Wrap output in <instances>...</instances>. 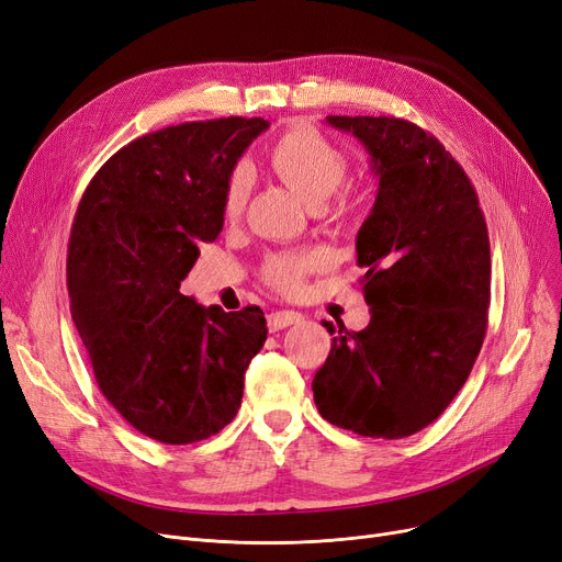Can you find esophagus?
Listing matches in <instances>:
<instances>
[{
	"label": "esophagus",
	"instance_id": "esophagus-1",
	"mask_svg": "<svg viewBox=\"0 0 562 562\" xmlns=\"http://www.w3.org/2000/svg\"><path fill=\"white\" fill-rule=\"evenodd\" d=\"M300 319H302V315L295 311H272L270 315H267V329L279 331V329H285L290 325L300 323Z\"/></svg>",
	"mask_w": 562,
	"mask_h": 562
}]
</instances>
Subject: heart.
I'll return each instance as SVG.
<instances>
[{
    "label": "heart",
    "instance_id": "obj_1",
    "mask_svg": "<svg viewBox=\"0 0 562 562\" xmlns=\"http://www.w3.org/2000/svg\"><path fill=\"white\" fill-rule=\"evenodd\" d=\"M267 165L292 192L308 205L325 203L347 176V157L325 135L308 125H295L267 150ZM251 192V178L245 167H235L224 184V215L237 217ZM325 265L323 251L295 249L274 251L262 260V281L279 292H297L304 279Z\"/></svg>",
    "mask_w": 562,
    "mask_h": 562
}]
</instances>
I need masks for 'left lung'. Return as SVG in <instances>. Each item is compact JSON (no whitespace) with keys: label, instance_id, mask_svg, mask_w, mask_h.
<instances>
[{"label":"left lung","instance_id":"left-lung-1","mask_svg":"<svg viewBox=\"0 0 562 562\" xmlns=\"http://www.w3.org/2000/svg\"><path fill=\"white\" fill-rule=\"evenodd\" d=\"M327 123L368 148L380 187L357 235L370 323L361 331L340 325L313 397L342 430L403 439L441 416L483 347L487 224L469 176L430 132L395 116Z\"/></svg>","mask_w":562,"mask_h":562}]
</instances>
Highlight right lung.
<instances>
[{
  "label": "right lung",
  "mask_w": 562,
  "mask_h": 562,
  "mask_svg": "<svg viewBox=\"0 0 562 562\" xmlns=\"http://www.w3.org/2000/svg\"><path fill=\"white\" fill-rule=\"evenodd\" d=\"M270 127L228 116L150 132L116 150L77 205L66 258L75 327L110 405L142 435L194 443L243 405L267 338L258 306L226 313L180 292L224 226V184Z\"/></svg>",
  "instance_id": "add662e5"
}]
</instances>
